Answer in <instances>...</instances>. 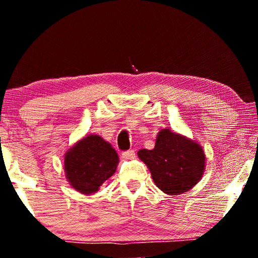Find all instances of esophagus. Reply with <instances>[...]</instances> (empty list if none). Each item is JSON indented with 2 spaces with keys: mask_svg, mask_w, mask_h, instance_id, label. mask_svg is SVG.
<instances>
[{
  "mask_svg": "<svg viewBox=\"0 0 258 258\" xmlns=\"http://www.w3.org/2000/svg\"><path fill=\"white\" fill-rule=\"evenodd\" d=\"M121 156H123V158L126 159V160L133 159L135 157V152H134V150H128V151L123 152V155H121Z\"/></svg>",
  "mask_w": 258,
  "mask_h": 258,
  "instance_id": "obj_1",
  "label": "esophagus"
}]
</instances>
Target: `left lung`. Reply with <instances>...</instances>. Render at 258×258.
<instances>
[{
  "label": "left lung",
  "mask_w": 258,
  "mask_h": 258,
  "mask_svg": "<svg viewBox=\"0 0 258 258\" xmlns=\"http://www.w3.org/2000/svg\"><path fill=\"white\" fill-rule=\"evenodd\" d=\"M138 157L147 165L155 184L166 195L189 191L202 180L206 155L195 140L161 128L152 150L141 149Z\"/></svg>",
  "instance_id": "obj_1"
}]
</instances>
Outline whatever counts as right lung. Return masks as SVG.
<instances>
[{"instance_id": "1", "label": "right lung", "mask_w": 258, "mask_h": 258, "mask_svg": "<svg viewBox=\"0 0 258 258\" xmlns=\"http://www.w3.org/2000/svg\"><path fill=\"white\" fill-rule=\"evenodd\" d=\"M118 155L111 145L97 134L77 141L64 155L63 169L73 189L93 195L116 172Z\"/></svg>"}]
</instances>
